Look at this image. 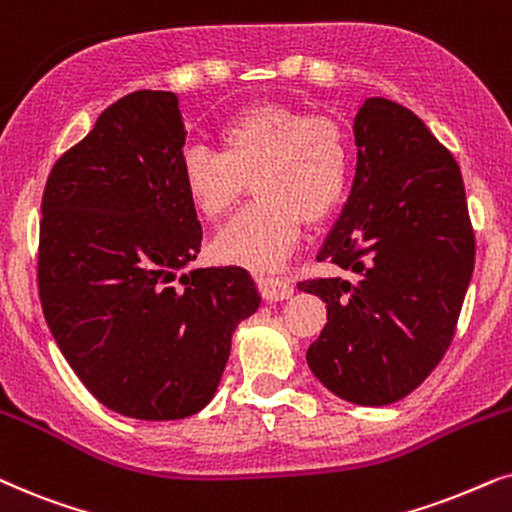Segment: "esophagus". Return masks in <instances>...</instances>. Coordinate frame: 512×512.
<instances>
[{"mask_svg": "<svg viewBox=\"0 0 512 512\" xmlns=\"http://www.w3.org/2000/svg\"><path fill=\"white\" fill-rule=\"evenodd\" d=\"M261 294L265 301H287L294 294V287L287 280H263L261 282Z\"/></svg>", "mask_w": 512, "mask_h": 512, "instance_id": "34e87169", "label": "esophagus"}]
</instances>
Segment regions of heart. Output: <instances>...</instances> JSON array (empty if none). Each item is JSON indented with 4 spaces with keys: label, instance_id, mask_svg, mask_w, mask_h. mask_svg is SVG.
Masks as SVG:
<instances>
[{
    "label": "heart",
    "instance_id": "b5f03b06",
    "mask_svg": "<svg viewBox=\"0 0 512 512\" xmlns=\"http://www.w3.org/2000/svg\"><path fill=\"white\" fill-rule=\"evenodd\" d=\"M221 152L192 145L181 181L204 221L228 218L254 181L258 199L214 242L223 263L275 270L303 225L329 221L348 188V138L338 119L284 103H254L218 129Z\"/></svg>",
    "mask_w": 512,
    "mask_h": 512
}]
</instances>
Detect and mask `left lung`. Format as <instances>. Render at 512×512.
Listing matches in <instances>:
<instances>
[{
    "label": "left lung",
    "instance_id": "left-lung-1",
    "mask_svg": "<svg viewBox=\"0 0 512 512\" xmlns=\"http://www.w3.org/2000/svg\"><path fill=\"white\" fill-rule=\"evenodd\" d=\"M357 169L317 261L348 272L298 289L327 303L308 367L362 407L407 397L447 353L475 265L466 188L451 152L414 112L367 98Z\"/></svg>",
    "mask_w": 512,
    "mask_h": 512
}]
</instances>
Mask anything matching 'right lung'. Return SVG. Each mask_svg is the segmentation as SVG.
<instances>
[{
	"mask_svg": "<svg viewBox=\"0 0 512 512\" xmlns=\"http://www.w3.org/2000/svg\"><path fill=\"white\" fill-rule=\"evenodd\" d=\"M185 136L176 94L134 91L53 164L42 197L46 324L86 390L141 421L207 407L237 324L261 305L237 265L178 277L202 247L181 181Z\"/></svg>",
	"mask_w": 512,
	"mask_h": 512,
	"instance_id": "right-lung-1",
	"label": "right lung"
}]
</instances>
